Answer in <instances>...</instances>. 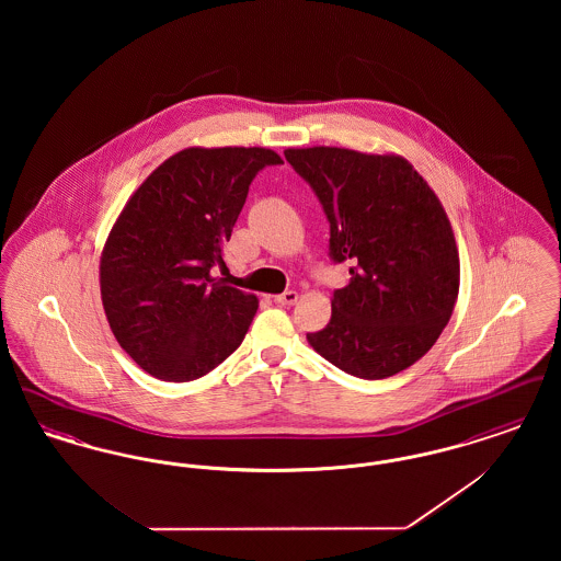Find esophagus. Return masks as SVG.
<instances>
[{
	"label": "esophagus",
	"mask_w": 561,
	"mask_h": 561,
	"mask_svg": "<svg viewBox=\"0 0 561 561\" xmlns=\"http://www.w3.org/2000/svg\"><path fill=\"white\" fill-rule=\"evenodd\" d=\"M275 300H277L279 305H284V307H293V305H296V300H298V293L286 290V293L275 296Z\"/></svg>",
	"instance_id": "34e87169"
}]
</instances>
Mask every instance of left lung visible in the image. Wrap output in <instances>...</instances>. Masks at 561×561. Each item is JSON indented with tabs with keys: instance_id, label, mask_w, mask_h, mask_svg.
<instances>
[{
	"instance_id": "obj_1",
	"label": "left lung",
	"mask_w": 561,
	"mask_h": 561,
	"mask_svg": "<svg viewBox=\"0 0 561 561\" xmlns=\"http://www.w3.org/2000/svg\"><path fill=\"white\" fill-rule=\"evenodd\" d=\"M330 220V256L351 263L332 318L309 345L343 373L378 380L410 368L453 318L458 248L442 202L396 153L286 149Z\"/></svg>"
}]
</instances>
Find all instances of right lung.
Masks as SVG:
<instances>
[{"mask_svg":"<svg viewBox=\"0 0 561 561\" xmlns=\"http://www.w3.org/2000/svg\"><path fill=\"white\" fill-rule=\"evenodd\" d=\"M282 158L265 147H188L126 202L101 254V298L119 347L145 373L187 382L240 347L254 294L214 277L252 179Z\"/></svg>","mask_w":561,"mask_h":561,"instance_id":"right-lung-1","label":"right lung"}]
</instances>
